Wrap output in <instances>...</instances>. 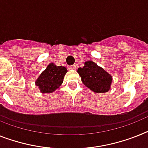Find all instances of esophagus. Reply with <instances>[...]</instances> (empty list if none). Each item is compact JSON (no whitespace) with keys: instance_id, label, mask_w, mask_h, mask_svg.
Instances as JSON below:
<instances>
[{"instance_id":"esophagus-1","label":"esophagus","mask_w":148,"mask_h":148,"mask_svg":"<svg viewBox=\"0 0 148 148\" xmlns=\"http://www.w3.org/2000/svg\"><path fill=\"white\" fill-rule=\"evenodd\" d=\"M76 68H77V65H76V64H73V65H71V66H70L71 69H76Z\"/></svg>"}]
</instances>
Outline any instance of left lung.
<instances>
[{
  "label": "left lung",
  "instance_id": "1",
  "mask_svg": "<svg viewBox=\"0 0 148 148\" xmlns=\"http://www.w3.org/2000/svg\"><path fill=\"white\" fill-rule=\"evenodd\" d=\"M77 72L83 84L93 92H106L110 89L112 77L92 61L86 62L83 68H78Z\"/></svg>",
  "mask_w": 148,
  "mask_h": 148
}]
</instances>
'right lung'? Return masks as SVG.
<instances>
[{
    "instance_id": "1",
    "label": "right lung",
    "mask_w": 148,
    "mask_h": 148,
    "mask_svg": "<svg viewBox=\"0 0 148 148\" xmlns=\"http://www.w3.org/2000/svg\"><path fill=\"white\" fill-rule=\"evenodd\" d=\"M67 71L66 68L56 66L53 63H51L36 80V85L40 88L41 92H53L62 84Z\"/></svg>"
}]
</instances>
